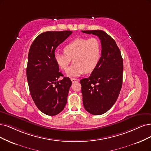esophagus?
I'll use <instances>...</instances> for the list:
<instances>
[{"instance_id": "1", "label": "esophagus", "mask_w": 151, "mask_h": 151, "mask_svg": "<svg viewBox=\"0 0 151 151\" xmlns=\"http://www.w3.org/2000/svg\"><path fill=\"white\" fill-rule=\"evenodd\" d=\"M71 80L73 83H75V82H76V81H78V80L76 79V78H71Z\"/></svg>"}]
</instances>
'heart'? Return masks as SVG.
I'll return each mask as SVG.
<instances>
[{
	"label": "heart",
	"mask_w": 151,
	"mask_h": 151,
	"mask_svg": "<svg viewBox=\"0 0 151 151\" xmlns=\"http://www.w3.org/2000/svg\"><path fill=\"white\" fill-rule=\"evenodd\" d=\"M63 51L54 53L56 63L61 70L66 71L73 59L74 63L66 74L70 77L78 76L96 68L101 57V43L95 37L78 38L67 44Z\"/></svg>",
	"instance_id": "1"
}]
</instances>
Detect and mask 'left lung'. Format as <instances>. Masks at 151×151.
<instances>
[{
    "label": "left lung",
    "mask_w": 151,
    "mask_h": 151,
    "mask_svg": "<svg viewBox=\"0 0 151 151\" xmlns=\"http://www.w3.org/2000/svg\"><path fill=\"white\" fill-rule=\"evenodd\" d=\"M82 32L95 35L101 43V57L88 78L80 80L85 109L93 115L105 113L118 98L122 85L123 61L113 38L101 30Z\"/></svg>",
    "instance_id": "1"
}]
</instances>
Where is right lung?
<instances>
[{
	"label": "right lung",
	"instance_id": "1",
	"mask_svg": "<svg viewBox=\"0 0 151 151\" xmlns=\"http://www.w3.org/2000/svg\"><path fill=\"white\" fill-rule=\"evenodd\" d=\"M72 33L71 31L46 32L32 43L27 67V78L32 99L42 113L55 116L63 111L71 81L59 71L54 59L55 49Z\"/></svg>",
	"mask_w": 151,
	"mask_h": 151
}]
</instances>
